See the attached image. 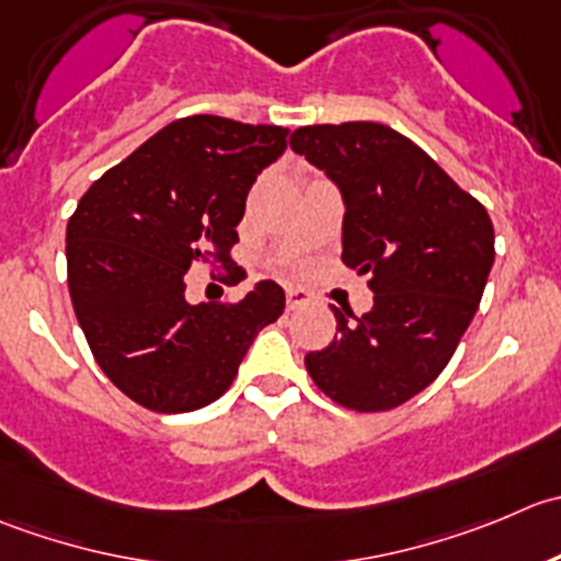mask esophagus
I'll use <instances>...</instances> for the list:
<instances>
[{
    "instance_id": "esophagus-1",
    "label": "esophagus",
    "mask_w": 561,
    "mask_h": 561,
    "mask_svg": "<svg viewBox=\"0 0 561 561\" xmlns=\"http://www.w3.org/2000/svg\"><path fill=\"white\" fill-rule=\"evenodd\" d=\"M308 302H310V294L305 291V288H288L286 291V308L288 310L305 308Z\"/></svg>"
}]
</instances>
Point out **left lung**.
Wrapping results in <instances>:
<instances>
[{"instance_id": "obj_1", "label": "left lung", "mask_w": 561, "mask_h": 561, "mask_svg": "<svg viewBox=\"0 0 561 561\" xmlns=\"http://www.w3.org/2000/svg\"><path fill=\"white\" fill-rule=\"evenodd\" d=\"M291 149L341 191V259L374 291L363 316L332 308L337 337L305 354V368L354 412L401 407L445 370L474 319L493 264L491 218L431 154L379 122L299 127Z\"/></svg>"}]
</instances>
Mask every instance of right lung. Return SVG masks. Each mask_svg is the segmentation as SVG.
Listing matches in <instances>:
<instances>
[{"label":"right lung","instance_id":"add662e5","mask_svg":"<svg viewBox=\"0 0 561 561\" xmlns=\"http://www.w3.org/2000/svg\"><path fill=\"white\" fill-rule=\"evenodd\" d=\"M286 127L176 119L105 171L68 220V286L103 374L130 401L180 414L218 401L262 327L286 308L275 280L240 302L185 299L193 264L229 267L256 176Z\"/></svg>","mask_w":561,"mask_h":561}]
</instances>
